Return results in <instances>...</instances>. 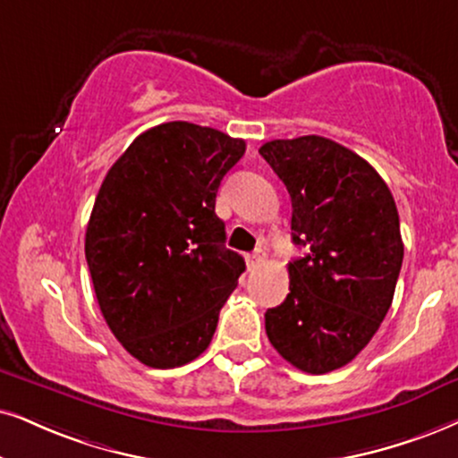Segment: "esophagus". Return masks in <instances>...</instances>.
Returning a JSON list of instances; mask_svg holds the SVG:
<instances>
[{"mask_svg": "<svg viewBox=\"0 0 458 458\" xmlns=\"http://www.w3.org/2000/svg\"><path fill=\"white\" fill-rule=\"evenodd\" d=\"M264 259H266V253L262 251V249H258V251L249 253V256H247V266H249V268H258V266L262 264Z\"/></svg>", "mask_w": 458, "mask_h": 458, "instance_id": "1", "label": "esophagus"}]
</instances>
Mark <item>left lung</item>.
I'll list each match as a JSON object with an SVG mask.
<instances>
[{
  "label": "left lung",
  "instance_id": "8db88e82",
  "mask_svg": "<svg viewBox=\"0 0 458 458\" xmlns=\"http://www.w3.org/2000/svg\"><path fill=\"white\" fill-rule=\"evenodd\" d=\"M259 154L292 196L289 293L266 310L270 344L292 366L327 374L366 349L393 302L403 242L391 190L332 139H275Z\"/></svg>",
  "mask_w": 458,
  "mask_h": 458
}]
</instances>
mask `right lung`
I'll use <instances>...</instances> for the list:
<instances>
[{"mask_svg": "<svg viewBox=\"0 0 458 458\" xmlns=\"http://www.w3.org/2000/svg\"><path fill=\"white\" fill-rule=\"evenodd\" d=\"M242 154V139L165 123L141 132L103 179L86 262L112 334L149 368H179L209 346L245 270L216 216L219 183Z\"/></svg>", "mask_w": 458, "mask_h": 458, "instance_id": "1", "label": "right lung"}]
</instances>
